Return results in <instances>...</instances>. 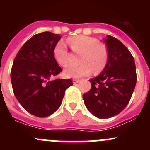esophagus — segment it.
Masks as SVG:
<instances>
[{
	"label": "esophagus",
	"mask_w": 150,
	"mask_h": 150,
	"mask_svg": "<svg viewBox=\"0 0 150 150\" xmlns=\"http://www.w3.org/2000/svg\"><path fill=\"white\" fill-rule=\"evenodd\" d=\"M79 82H80V80L79 79H73V83H74V85H76L77 83H79Z\"/></svg>",
	"instance_id": "1"
}]
</instances>
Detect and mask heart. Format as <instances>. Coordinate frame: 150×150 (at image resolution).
I'll return each instance as SVG.
<instances>
[{
	"mask_svg": "<svg viewBox=\"0 0 150 150\" xmlns=\"http://www.w3.org/2000/svg\"><path fill=\"white\" fill-rule=\"evenodd\" d=\"M67 43L76 52H81L78 66L70 65L64 71L66 77L79 78L91 74L92 69L95 72L103 70L107 64L108 52L107 48L98 40L91 37L79 35L67 39ZM53 55L57 63L66 66L68 62V52L65 44L59 41L53 50Z\"/></svg>",
	"mask_w": 150,
	"mask_h": 150,
	"instance_id": "1",
	"label": "heart"
}]
</instances>
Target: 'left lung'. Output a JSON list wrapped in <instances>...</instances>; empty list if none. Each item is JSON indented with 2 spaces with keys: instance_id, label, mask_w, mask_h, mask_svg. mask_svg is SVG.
<instances>
[{
  "instance_id": "obj_1",
  "label": "left lung",
  "mask_w": 150,
  "mask_h": 150,
  "mask_svg": "<svg viewBox=\"0 0 150 150\" xmlns=\"http://www.w3.org/2000/svg\"><path fill=\"white\" fill-rule=\"evenodd\" d=\"M108 59L102 72L89 79L91 88L83 95L85 105L99 119L119 114L128 105L134 90L137 74L133 56L116 38L104 39Z\"/></svg>"
}]
</instances>
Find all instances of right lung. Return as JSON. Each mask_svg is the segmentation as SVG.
Here are the masks:
<instances>
[{
	"label": "right lung",
	"mask_w": 150,
	"mask_h": 150,
	"mask_svg": "<svg viewBox=\"0 0 150 150\" xmlns=\"http://www.w3.org/2000/svg\"><path fill=\"white\" fill-rule=\"evenodd\" d=\"M59 34L46 31L35 34L19 50L11 69L12 86L19 104L30 114L46 117L62 103L71 79H52L62 72L53 55Z\"/></svg>",
	"instance_id": "right-lung-1"
}]
</instances>
